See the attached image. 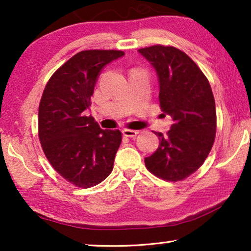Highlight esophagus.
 <instances>
[{
  "instance_id": "obj_1",
  "label": "esophagus",
  "mask_w": 251,
  "mask_h": 251,
  "mask_svg": "<svg viewBox=\"0 0 251 251\" xmlns=\"http://www.w3.org/2000/svg\"><path fill=\"white\" fill-rule=\"evenodd\" d=\"M122 133L123 136L130 137V138H131V137H136L138 135V131H137V130H131V129H123Z\"/></svg>"
}]
</instances>
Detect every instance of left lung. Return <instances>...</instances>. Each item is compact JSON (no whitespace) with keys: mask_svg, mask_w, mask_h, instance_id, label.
I'll return each instance as SVG.
<instances>
[{"mask_svg":"<svg viewBox=\"0 0 251 251\" xmlns=\"http://www.w3.org/2000/svg\"><path fill=\"white\" fill-rule=\"evenodd\" d=\"M155 68L160 82V107L174 125L160 146L145 157L154 176L179 181L195 173L207 159L216 136V106L208 78L184 51L170 46L139 49Z\"/></svg>","mask_w":251,"mask_h":251,"instance_id":"left-lung-1","label":"left lung"}]
</instances>
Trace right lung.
I'll list each match as a JSON object with an SVG mask.
<instances>
[{
  "instance_id": "add662e5",
  "label": "right lung",
  "mask_w": 251,
  "mask_h": 251,
  "mask_svg": "<svg viewBox=\"0 0 251 251\" xmlns=\"http://www.w3.org/2000/svg\"><path fill=\"white\" fill-rule=\"evenodd\" d=\"M123 54L120 50L74 54L52 74L41 97V146L53 169L76 187L96 186L113 170L122 133L100 129L85 109L102 67Z\"/></svg>"
}]
</instances>
